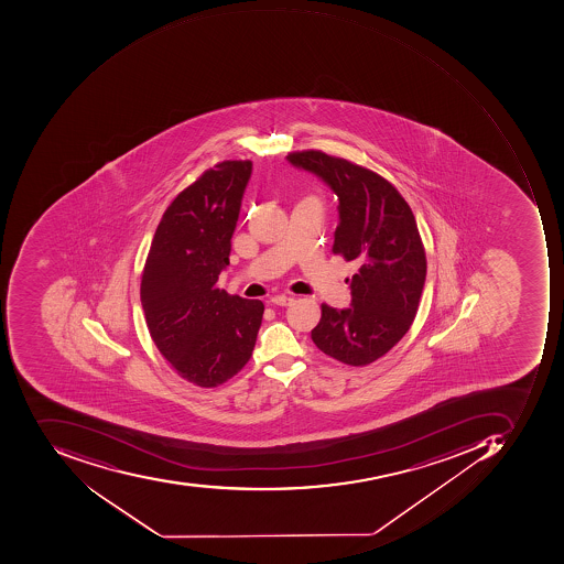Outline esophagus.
<instances>
[{
	"instance_id": "esophagus-1",
	"label": "esophagus",
	"mask_w": 564,
	"mask_h": 564,
	"mask_svg": "<svg viewBox=\"0 0 564 564\" xmlns=\"http://www.w3.org/2000/svg\"><path fill=\"white\" fill-rule=\"evenodd\" d=\"M295 302V300L291 299V296H286V295H276V296H273V299H271V303H273V305H278V306H288V305H291V303Z\"/></svg>"
}]
</instances>
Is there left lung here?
<instances>
[{
	"instance_id": "8db88e82",
	"label": "left lung",
	"mask_w": 564,
	"mask_h": 564,
	"mask_svg": "<svg viewBox=\"0 0 564 564\" xmlns=\"http://www.w3.org/2000/svg\"><path fill=\"white\" fill-rule=\"evenodd\" d=\"M293 166L321 176L339 198L334 254L356 261L352 303H322L315 346L347 366H368L402 340L415 321L427 274L424 242L412 208L390 181L347 159L315 149L288 154Z\"/></svg>"
}]
</instances>
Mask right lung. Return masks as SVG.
<instances>
[{"label":"right lung","instance_id":"1","mask_svg":"<svg viewBox=\"0 0 564 564\" xmlns=\"http://www.w3.org/2000/svg\"><path fill=\"white\" fill-rule=\"evenodd\" d=\"M251 161H221L184 188L155 229L140 302L159 352L189 383L215 388L251 359L264 305L218 288L251 177Z\"/></svg>","mask_w":564,"mask_h":564}]
</instances>
